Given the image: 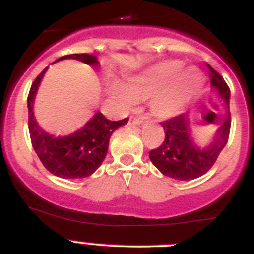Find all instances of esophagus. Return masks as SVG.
<instances>
[{"label": "esophagus", "instance_id": "1", "mask_svg": "<svg viewBox=\"0 0 254 254\" xmlns=\"http://www.w3.org/2000/svg\"><path fill=\"white\" fill-rule=\"evenodd\" d=\"M128 125L129 126H140V125H142V118H133V120H129Z\"/></svg>", "mask_w": 254, "mask_h": 254}]
</instances>
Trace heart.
I'll use <instances>...</instances> for the list:
<instances>
[{
  "instance_id": "b5f03b06",
  "label": "heart",
  "mask_w": 254,
  "mask_h": 254,
  "mask_svg": "<svg viewBox=\"0 0 254 254\" xmlns=\"http://www.w3.org/2000/svg\"><path fill=\"white\" fill-rule=\"evenodd\" d=\"M203 85V75L196 67L183 68V62L163 61L127 75V82L111 77L107 93L114 107L127 112L149 99L150 111L159 120H169L185 111Z\"/></svg>"
}]
</instances>
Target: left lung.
Here are the masks:
<instances>
[{"mask_svg": "<svg viewBox=\"0 0 254 254\" xmlns=\"http://www.w3.org/2000/svg\"><path fill=\"white\" fill-rule=\"evenodd\" d=\"M211 87L216 91L224 108L221 123L207 145H198L192 136V125L188 113L179 114L161 123L165 138L158 149L150 151L151 163L164 176L177 181H190L203 176L211 169L220 152L223 151L230 131V90L223 76L208 66Z\"/></svg>", "mask_w": 254, "mask_h": 254, "instance_id": "8db88e82", "label": "left lung"}]
</instances>
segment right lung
<instances>
[{"label":"right lung","instance_id":"right-lung-1","mask_svg":"<svg viewBox=\"0 0 254 254\" xmlns=\"http://www.w3.org/2000/svg\"><path fill=\"white\" fill-rule=\"evenodd\" d=\"M62 60H77L89 66L99 67L98 57L87 53L64 56L55 62ZM47 69L48 67L35 78L28 96L29 132L33 147L42 164L52 174L66 179L90 177L104 161L113 132L121 126H125L128 120L109 121L98 112L85 123L84 127L71 134L55 136L46 132L35 120L34 100Z\"/></svg>","mask_w":254,"mask_h":254}]
</instances>
